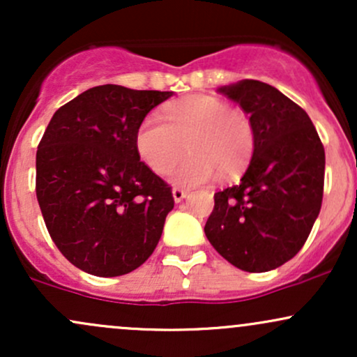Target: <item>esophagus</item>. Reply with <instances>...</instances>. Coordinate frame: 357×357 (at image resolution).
I'll return each mask as SVG.
<instances>
[{
  "label": "esophagus",
  "mask_w": 357,
  "mask_h": 357,
  "mask_svg": "<svg viewBox=\"0 0 357 357\" xmlns=\"http://www.w3.org/2000/svg\"><path fill=\"white\" fill-rule=\"evenodd\" d=\"M188 196V191L186 190H181V188H174L173 190V198L176 203H181L184 198Z\"/></svg>",
  "instance_id": "1"
}]
</instances>
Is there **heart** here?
<instances>
[{"mask_svg":"<svg viewBox=\"0 0 357 357\" xmlns=\"http://www.w3.org/2000/svg\"><path fill=\"white\" fill-rule=\"evenodd\" d=\"M136 149L154 173H166L188 142L191 155L169 171L183 188L204 184L220 174L233 178L247 167L255 136L243 112L211 96H191L171 104L166 119L149 114L136 130Z\"/></svg>","mask_w":357,"mask_h":357,"instance_id":"heart-1","label":"heart"}]
</instances>
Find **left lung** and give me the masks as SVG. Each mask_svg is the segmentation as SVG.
Wrapping results in <instances>:
<instances>
[{"instance_id": "obj_1", "label": "left lung", "mask_w": 357, "mask_h": 357, "mask_svg": "<svg viewBox=\"0 0 357 357\" xmlns=\"http://www.w3.org/2000/svg\"><path fill=\"white\" fill-rule=\"evenodd\" d=\"M221 93L250 116L255 149L238 184L215 192L204 233L225 260L268 272L298 253L321 211L326 153L307 112L260 80Z\"/></svg>"}]
</instances>
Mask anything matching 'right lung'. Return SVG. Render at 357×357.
<instances>
[{
	"instance_id": "obj_1",
	"label": "right lung",
	"mask_w": 357,
	"mask_h": 357,
	"mask_svg": "<svg viewBox=\"0 0 357 357\" xmlns=\"http://www.w3.org/2000/svg\"><path fill=\"white\" fill-rule=\"evenodd\" d=\"M171 96L99 85L61 105L45 129L36 198L53 243L77 268L124 275L154 252L174 198L134 139L147 112Z\"/></svg>"
}]
</instances>
